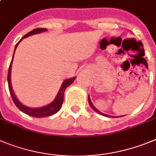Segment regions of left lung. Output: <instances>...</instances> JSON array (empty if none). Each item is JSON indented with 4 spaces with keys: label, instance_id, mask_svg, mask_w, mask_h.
Returning a JSON list of instances; mask_svg holds the SVG:
<instances>
[{
    "label": "left lung",
    "instance_id": "left-lung-1",
    "mask_svg": "<svg viewBox=\"0 0 156 156\" xmlns=\"http://www.w3.org/2000/svg\"><path fill=\"white\" fill-rule=\"evenodd\" d=\"M88 103H89V105H90V106H91V107H92V109H93L94 110H95V112H97L98 113H99V114L102 115V116H107V117H116V116H109V115H107V114H104V113H101V112L99 111V110H98V109H96V108H95V106H94V105L92 104V101H91V99H90V97H89V95H88Z\"/></svg>",
    "mask_w": 156,
    "mask_h": 156
}]
</instances>
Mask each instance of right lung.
Returning <instances> with one entry per match:
<instances>
[{"label": "right lung", "instance_id": "obj_1", "mask_svg": "<svg viewBox=\"0 0 156 156\" xmlns=\"http://www.w3.org/2000/svg\"><path fill=\"white\" fill-rule=\"evenodd\" d=\"M47 29H42V28H38V29H35L33 30H32L31 32H29V33H27L26 35L23 36L20 40V41L15 45V49H16L17 46L23 40L24 38H26L28 36H30L32 35L37 34V33H41L43 32L47 31ZM15 51H14V54H15ZM13 54V57H14ZM12 61H13V58H12V61H11V64L9 66V69H8V88H9V92L11 94V96L12 98V100L15 102V106L20 109L21 111L23 112L24 113L29 115V116H33V117H47V116H52V115L55 114L57 112L61 109V106H62V103L64 102V91H65L66 88L69 86L71 84L73 83V81H75V79L76 78V77H74L72 78H69V79H67L65 81H64V82L62 83V85L61 87V89L59 90L58 93H57V96L54 99V100L52 102H50V104L47 105V106H43V107L40 108H30L28 107V106H25L22 103H21L18 99L15 96V93L13 92V89H12V82H11V71H12Z\"/></svg>", "mask_w": 156, "mask_h": 156}]
</instances>
